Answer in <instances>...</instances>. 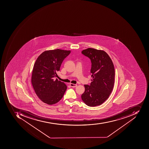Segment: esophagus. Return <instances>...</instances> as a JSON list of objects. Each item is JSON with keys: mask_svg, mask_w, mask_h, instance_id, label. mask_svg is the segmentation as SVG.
<instances>
[{"mask_svg": "<svg viewBox=\"0 0 149 149\" xmlns=\"http://www.w3.org/2000/svg\"><path fill=\"white\" fill-rule=\"evenodd\" d=\"M70 86L72 87H76L77 86V84H73V83H70Z\"/></svg>", "mask_w": 149, "mask_h": 149, "instance_id": "esophagus-1", "label": "esophagus"}]
</instances>
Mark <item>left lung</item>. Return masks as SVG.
<instances>
[{
    "instance_id": "left-lung-1",
    "label": "left lung",
    "mask_w": 149,
    "mask_h": 149,
    "mask_svg": "<svg viewBox=\"0 0 149 149\" xmlns=\"http://www.w3.org/2000/svg\"><path fill=\"white\" fill-rule=\"evenodd\" d=\"M81 53L90 59L91 73L93 77L90 85H85L81 95L83 102L89 107L101 105L109 97L115 81V68L108 54L101 50L88 48Z\"/></svg>"
}]
</instances>
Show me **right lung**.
Instances as JSON below:
<instances>
[{
  "label": "right lung",
  "mask_w": 149,
  "mask_h": 149,
  "mask_svg": "<svg viewBox=\"0 0 149 149\" xmlns=\"http://www.w3.org/2000/svg\"><path fill=\"white\" fill-rule=\"evenodd\" d=\"M70 50L56 49L44 51L38 56L32 71L31 82L38 97L45 103L53 105L63 98L67 86L55 79L63 61Z\"/></svg>",
  "instance_id": "right-lung-1"
}]
</instances>
